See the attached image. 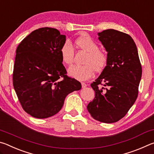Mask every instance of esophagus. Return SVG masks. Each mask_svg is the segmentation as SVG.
<instances>
[{"label":"esophagus","instance_id":"1","mask_svg":"<svg viewBox=\"0 0 154 154\" xmlns=\"http://www.w3.org/2000/svg\"><path fill=\"white\" fill-rule=\"evenodd\" d=\"M82 85L83 88H85V87L88 86V84H87V83H84V82H82Z\"/></svg>","mask_w":154,"mask_h":154}]
</instances>
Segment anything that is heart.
Wrapping results in <instances>:
<instances>
[{
    "label": "heart",
    "instance_id": "heart-1",
    "mask_svg": "<svg viewBox=\"0 0 154 154\" xmlns=\"http://www.w3.org/2000/svg\"><path fill=\"white\" fill-rule=\"evenodd\" d=\"M76 44L79 48L86 51L88 56L82 66L74 65L68 70V73L78 80H87L92 76L94 71L100 72L105 69L107 63V56L105 52L99 50L98 46L89 36H83L78 38ZM60 54L64 63L71 65L73 60L74 48L69 40L62 44Z\"/></svg>",
    "mask_w": 154,
    "mask_h": 154
}]
</instances>
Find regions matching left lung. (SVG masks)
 <instances>
[{
	"instance_id": "left-lung-1",
	"label": "left lung",
	"mask_w": 154,
	"mask_h": 154,
	"mask_svg": "<svg viewBox=\"0 0 154 154\" xmlns=\"http://www.w3.org/2000/svg\"><path fill=\"white\" fill-rule=\"evenodd\" d=\"M98 35L108 60L100 76L91 84L95 98L87 109L96 120L114 123L124 118L136 101L142 67L136 44L130 35L113 29Z\"/></svg>"
}]
</instances>
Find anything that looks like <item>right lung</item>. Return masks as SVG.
Returning a JSON list of instances; mask_svg holds the SVG:
<instances>
[{
    "instance_id": "1",
    "label": "right lung",
    "mask_w": 154,
    "mask_h": 154,
    "mask_svg": "<svg viewBox=\"0 0 154 154\" xmlns=\"http://www.w3.org/2000/svg\"><path fill=\"white\" fill-rule=\"evenodd\" d=\"M66 36L56 28L32 31L17 46L13 84L24 110L34 118L58 113L65 98L82 84L69 77L62 64L60 49Z\"/></svg>"
}]
</instances>
